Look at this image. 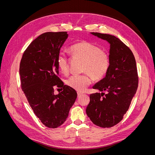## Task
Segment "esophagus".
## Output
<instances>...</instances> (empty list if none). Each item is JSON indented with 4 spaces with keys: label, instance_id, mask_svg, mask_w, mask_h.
I'll list each match as a JSON object with an SVG mask.
<instances>
[{
    "label": "esophagus",
    "instance_id": "esophagus-1",
    "mask_svg": "<svg viewBox=\"0 0 155 155\" xmlns=\"http://www.w3.org/2000/svg\"><path fill=\"white\" fill-rule=\"evenodd\" d=\"M81 95H83V93H82V92H78V97L81 96Z\"/></svg>",
    "mask_w": 155,
    "mask_h": 155
}]
</instances>
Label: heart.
<instances>
[{
	"instance_id": "obj_1",
	"label": "heart",
	"mask_w": 155,
	"mask_h": 155,
	"mask_svg": "<svg viewBox=\"0 0 155 155\" xmlns=\"http://www.w3.org/2000/svg\"><path fill=\"white\" fill-rule=\"evenodd\" d=\"M69 51L73 57L82 61L81 68L83 72L90 74L95 79H99L107 74L110 66V61L108 54L104 51L92 43L81 41L70 46ZM58 67L63 74L68 72L69 61L63 52H60L57 58ZM92 78L88 74L73 75L68 78L67 85L74 90L82 92L91 85Z\"/></svg>"
}]
</instances>
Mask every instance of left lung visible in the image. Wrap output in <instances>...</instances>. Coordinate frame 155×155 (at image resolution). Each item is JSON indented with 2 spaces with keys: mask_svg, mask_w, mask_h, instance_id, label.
<instances>
[{
  "mask_svg": "<svg viewBox=\"0 0 155 155\" xmlns=\"http://www.w3.org/2000/svg\"><path fill=\"white\" fill-rule=\"evenodd\" d=\"M91 34L110 45V66L105 78L93 86L101 93L90 95L86 112L95 125L104 128L111 127L123 119L137 92V63L132 51L118 37L95 32ZM104 91L106 92L105 95Z\"/></svg>",
  "mask_w": 155,
  "mask_h": 155,
  "instance_id": "8db88e82",
  "label": "left lung"
}]
</instances>
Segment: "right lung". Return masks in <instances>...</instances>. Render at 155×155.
<instances>
[{"label":"right lung","mask_w":155,"mask_h":155,"mask_svg":"<svg viewBox=\"0 0 155 155\" xmlns=\"http://www.w3.org/2000/svg\"><path fill=\"white\" fill-rule=\"evenodd\" d=\"M68 37L67 31L40 35L28 46L20 63L22 91L35 114L49 128H57L66 121L78 96L58 76L57 58ZM55 85L64 89L58 95L54 94Z\"/></svg>","instance_id":"1"}]
</instances>
